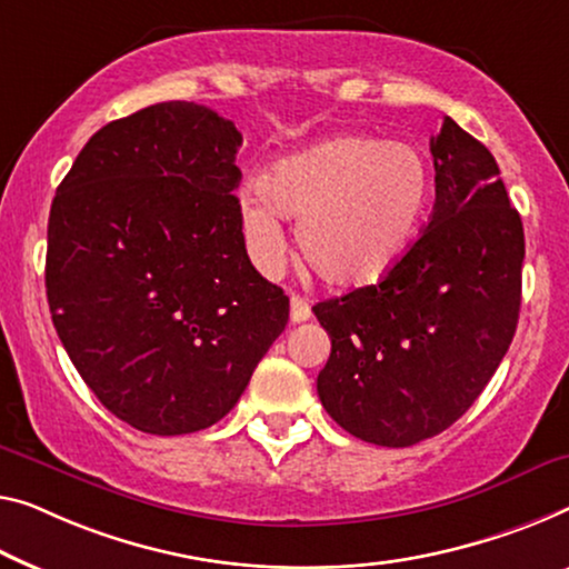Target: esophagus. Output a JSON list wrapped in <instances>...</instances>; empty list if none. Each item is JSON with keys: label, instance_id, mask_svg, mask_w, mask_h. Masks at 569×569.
I'll use <instances>...</instances> for the list:
<instances>
[{"label": "esophagus", "instance_id": "obj_1", "mask_svg": "<svg viewBox=\"0 0 569 569\" xmlns=\"http://www.w3.org/2000/svg\"><path fill=\"white\" fill-rule=\"evenodd\" d=\"M311 319V307L307 299H301V296H291V321L293 325H301V321H309Z\"/></svg>", "mask_w": 569, "mask_h": 569}]
</instances>
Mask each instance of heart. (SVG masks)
<instances>
[{
  "mask_svg": "<svg viewBox=\"0 0 569 569\" xmlns=\"http://www.w3.org/2000/svg\"><path fill=\"white\" fill-rule=\"evenodd\" d=\"M435 178L411 142L337 134L276 160L258 178V193L240 197L248 256L262 273L283 262L293 219L303 260L335 288L372 286L391 273L417 242Z\"/></svg>",
  "mask_w": 569,
  "mask_h": 569,
  "instance_id": "b5f03b06",
  "label": "heart"
}]
</instances>
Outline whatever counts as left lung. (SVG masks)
I'll list each match as a JSON object with an SVG mask.
<instances>
[{
  "mask_svg": "<svg viewBox=\"0 0 569 569\" xmlns=\"http://www.w3.org/2000/svg\"><path fill=\"white\" fill-rule=\"evenodd\" d=\"M431 156L435 211L406 258L380 283L313 307L332 339L319 401L345 431L380 447L452 427L519 325L523 224L496 158L449 117Z\"/></svg>",
  "mask_w": 569,
  "mask_h": 569,
  "instance_id": "left-lung-1",
  "label": "left lung"
}]
</instances>
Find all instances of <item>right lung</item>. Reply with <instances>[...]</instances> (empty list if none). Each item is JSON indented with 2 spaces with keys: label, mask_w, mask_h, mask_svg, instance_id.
<instances>
[{
  "label": "right lung",
  "mask_w": 569,
  "mask_h": 569,
  "mask_svg": "<svg viewBox=\"0 0 569 569\" xmlns=\"http://www.w3.org/2000/svg\"><path fill=\"white\" fill-rule=\"evenodd\" d=\"M240 146L214 109L152 104L91 134L50 207L56 332L104 409L146 435L227 417L286 329L288 296L244 250Z\"/></svg>",
  "instance_id": "1"
}]
</instances>
